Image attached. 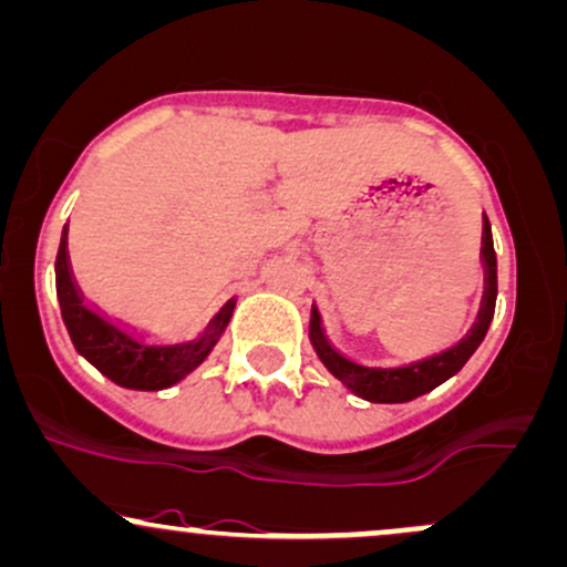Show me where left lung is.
Here are the masks:
<instances>
[{
  "instance_id": "obj_1",
  "label": "left lung",
  "mask_w": 567,
  "mask_h": 567,
  "mask_svg": "<svg viewBox=\"0 0 567 567\" xmlns=\"http://www.w3.org/2000/svg\"><path fill=\"white\" fill-rule=\"evenodd\" d=\"M482 269H484V293L482 307H478L476 322L463 339L455 341L446 350L427 354V358L412 360V363L398 365H365L360 360L347 358L339 347L333 344L326 331L320 309L312 303V317H309V341H312L317 358L331 374L344 384L350 393L371 403H409L414 398L431 393V390L452 379L478 350L484 336L489 331V322L495 315L497 298V258L493 247V228H489L487 215L482 217Z\"/></svg>"
}]
</instances>
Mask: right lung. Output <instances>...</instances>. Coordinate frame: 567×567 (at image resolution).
Wrapping results in <instances>:
<instances>
[{"instance_id": "obj_1", "label": "right lung", "mask_w": 567, "mask_h": 567, "mask_svg": "<svg viewBox=\"0 0 567 567\" xmlns=\"http://www.w3.org/2000/svg\"><path fill=\"white\" fill-rule=\"evenodd\" d=\"M66 234L70 231L64 226L59 255H55V296H59L61 317H64L74 350L83 354L93 369L102 371L117 388L158 393L183 382L213 354L231 322L236 298L223 303L220 312L193 339L153 341L145 333H136L134 328L112 320L96 303L85 301L72 274Z\"/></svg>"}]
</instances>
